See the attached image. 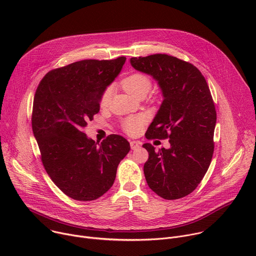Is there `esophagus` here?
<instances>
[{
  "label": "esophagus",
  "mask_w": 256,
  "mask_h": 256,
  "mask_svg": "<svg viewBox=\"0 0 256 256\" xmlns=\"http://www.w3.org/2000/svg\"><path fill=\"white\" fill-rule=\"evenodd\" d=\"M130 144L132 150H136V149H138L140 147V142H138V140H130Z\"/></svg>",
  "instance_id": "34e87169"
}]
</instances>
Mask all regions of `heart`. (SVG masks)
Wrapping results in <instances>:
<instances>
[{"mask_svg": "<svg viewBox=\"0 0 256 256\" xmlns=\"http://www.w3.org/2000/svg\"><path fill=\"white\" fill-rule=\"evenodd\" d=\"M122 86L128 93H130V95L136 98H140V97H144L149 93L152 87V81L147 75L142 74V72H134V74L124 78L122 81ZM112 93V88H106L104 90L100 98L101 107H106L108 105L109 101H110ZM142 124H144L142 118L132 116L124 120L122 128L124 132H126L128 134H136L140 130Z\"/></svg>", "mask_w": 256, "mask_h": 256, "instance_id": "heart-1", "label": "heart"}]
</instances>
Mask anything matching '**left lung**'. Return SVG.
<instances>
[{
  "label": "left lung",
  "mask_w": 256,
  "mask_h": 256,
  "mask_svg": "<svg viewBox=\"0 0 256 256\" xmlns=\"http://www.w3.org/2000/svg\"><path fill=\"white\" fill-rule=\"evenodd\" d=\"M130 64L152 76L163 101L146 138H169L170 148L149 142L144 173L149 188L165 200L192 194L206 173L214 153L216 112L204 77L194 64L168 54L132 58Z\"/></svg>",
  "instance_id": "obj_1"
}]
</instances>
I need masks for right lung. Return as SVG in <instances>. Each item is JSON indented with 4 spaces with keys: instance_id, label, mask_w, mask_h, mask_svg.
Returning a JSON list of instances; mask_svg holds the SVG:
<instances>
[{
    "instance_id": "right-lung-1",
    "label": "right lung",
    "mask_w": 256,
    "mask_h": 256,
    "mask_svg": "<svg viewBox=\"0 0 256 256\" xmlns=\"http://www.w3.org/2000/svg\"><path fill=\"white\" fill-rule=\"evenodd\" d=\"M126 60L72 62L48 72L36 89L32 130L42 161L54 184L72 200L88 202L103 196L130 150L122 136L110 134L99 144L84 132Z\"/></svg>"
}]
</instances>
